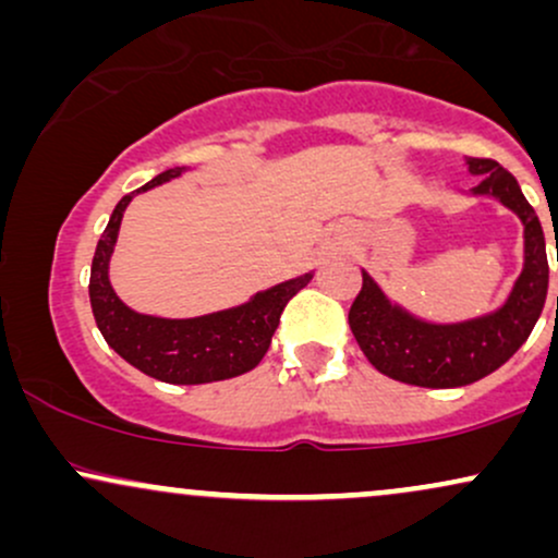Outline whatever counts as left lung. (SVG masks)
<instances>
[{"label": "left lung", "mask_w": 558, "mask_h": 558, "mask_svg": "<svg viewBox=\"0 0 558 558\" xmlns=\"http://www.w3.org/2000/svg\"><path fill=\"white\" fill-rule=\"evenodd\" d=\"M466 168L480 178L472 194L498 198L522 220L524 265L496 312L448 325L409 315L362 270V291L349 310L351 332L377 373L409 386L459 388L490 375L527 341L546 304V235L520 183L496 159L466 157Z\"/></svg>", "instance_id": "8db88e82"}]
</instances>
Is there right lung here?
Instances as JSON below:
<instances>
[{"label": "right lung", "mask_w": 558, "mask_h": 558, "mask_svg": "<svg viewBox=\"0 0 558 558\" xmlns=\"http://www.w3.org/2000/svg\"><path fill=\"white\" fill-rule=\"evenodd\" d=\"M183 170L185 168H172L159 172L149 183L120 198L105 233L96 243L88 296H92L96 328L101 330L110 349L118 351L128 364L172 386H198V383L228 380L257 367L270 349L286 304L310 283L312 272L254 293L246 304L202 317L168 319L138 315L131 306H125L110 283V257L125 207L141 191L168 183Z\"/></svg>", "instance_id": "right-lung-1"}]
</instances>
